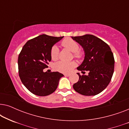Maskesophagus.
Instances as JSON below:
<instances>
[{"instance_id":"obj_1","label":"esophagus","mask_w":129,"mask_h":129,"mask_svg":"<svg viewBox=\"0 0 129 129\" xmlns=\"http://www.w3.org/2000/svg\"><path fill=\"white\" fill-rule=\"evenodd\" d=\"M64 76H70V74H68V73L64 74Z\"/></svg>"}]
</instances>
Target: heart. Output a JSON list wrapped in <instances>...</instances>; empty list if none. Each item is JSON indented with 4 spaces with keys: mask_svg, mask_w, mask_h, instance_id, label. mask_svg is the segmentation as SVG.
<instances>
[{
    "mask_svg": "<svg viewBox=\"0 0 129 129\" xmlns=\"http://www.w3.org/2000/svg\"><path fill=\"white\" fill-rule=\"evenodd\" d=\"M61 46L63 48L69 50L72 52L73 57L75 59H80L83 55V53L79 49V44L75 40L72 39H66L61 42ZM50 56L53 60H57L59 58V49L56 46L52 47L50 51ZM76 66L75 61H72L70 62H65V61H58L54 65V68L57 71L61 73H69Z\"/></svg>",
    "mask_w": 129,
    "mask_h": 129,
    "instance_id": "obj_1",
    "label": "heart"
}]
</instances>
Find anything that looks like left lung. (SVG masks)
Wrapping results in <instances>:
<instances>
[{"mask_svg":"<svg viewBox=\"0 0 129 129\" xmlns=\"http://www.w3.org/2000/svg\"><path fill=\"white\" fill-rule=\"evenodd\" d=\"M82 46L85 53L83 63L77 70L89 75L79 73L78 82L73 84L76 91L84 96H94L104 90L112 79L114 72V59L110 47L100 39L92 35L72 36Z\"/></svg>","mask_w":129,"mask_h":129,"instance_id":"left-lung-1","label":"left lung"}]
</instances>
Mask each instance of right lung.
<instances>
[{"label": "right lung", "instance_id": "1", "mask_svg": "<svg viewBox=\"0 0 129 129\" xmlns=\"http://www.w3.org/2000/svg\"><path fill=\"white\" fill-rule=\"evenodd\" d=\"M64 36L40 35L23 46L18 57L19 75L22 83L33 94L46 96L57 89L63 74L58 72H44L51 61L50 51L56 43Z\"/></svg>", "mask_w": 129, "mask_h": 129}]
</instances>
